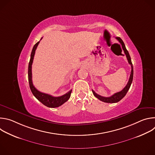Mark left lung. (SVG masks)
Here are the masks:
<instances>
[{
    "instance_id": "8db88e82",
    "label": "left lung",
    "mask_w": 155,
    "mask_h": 155,
    "mask_svg": "<svg viewBox=\"0 0 155 155\" xmlns=\"http://www.w3.org/2000/svg\"><path fill=\"white\" fill-rule=\"evenodd\" d=\"M116 38L121 44L123 50V51H124V53L126 54V56L127 58L128 62H129V64L131 66V72H130V77H129V81H128L126 86L123 88V90H121L120 92L115 93L112 96H110V97H104V96H100V95L97 94V93H96L94 92V91L92 90L93 93V94H94V96L95 97H96L100 101H101L102 102H107V103H116V102H119L120 100H121L126 96V93H127L128 90H129L130 86L131 83L132 82V80H133V75H134L133 65H132V62H131V59H130V55L129 54V52L126 50L124 43L123 41L121 40V38H120V37H116Z\"/></svg>"
}]
</instances>
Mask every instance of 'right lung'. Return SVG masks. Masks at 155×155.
I'll use <instances>...</instances> for the list:
<instances>
[{"mask_svg":"<svg viewBox=\"0 0 155 155\" xmlns=\"http://www.w3.org/2000/svg\"><path fill=\"white\" fill-rule=\"evenodd\" d=\"M39 42H40V41H38L37 43H35V45L34 46V47L32 48L31 54V59H30L29 63L28 80H29L30 89H31L33 95L43 105H45V106H47L48 107H51V108L58 107L69 100V99L71 97L72 90L61 96L53 97L51 95H50L48 94L43 93H41V92L38 91L34 87V86L33 85V83H32V64L33 62V59H34V57L35 55V50L37 49V47L38 45Z\"/></svg>","mask_w":155,"mask_h":155,"instance_id":"add662e5","label":"right lung"}]
</instances>
